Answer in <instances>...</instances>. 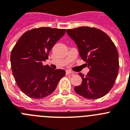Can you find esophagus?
I'll use <instances>...</instances> for the list:
<instances>
[{"mask_svg": "<svg viewBox=\"0 0 130 130\" xmlns=\"http://www.w3.org/2000/svg\"><path fill=\"white\" fill-rule=\"evenodd\" d=\"M73 74L74 73H73V72L69 71V70H67V71H66V74H67H67Z\"/></svg>", "mask_w": 130, "mask_h": 130, "instance_id": "34e87169", "label": "esophagus"}]
</instances>
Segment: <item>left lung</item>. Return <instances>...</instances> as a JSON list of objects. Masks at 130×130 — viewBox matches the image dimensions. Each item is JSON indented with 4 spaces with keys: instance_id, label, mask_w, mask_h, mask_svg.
<instances>
[{
    "instance_id": "obj_1",
    "label": "left lung",
    "mask_w": 130,
    "mask_h": 130,
    "mask_svg": "<svg viewBox=\"0 0 130 130\" xmlns=\"http://www.w3.org/2000/svg\"><path fill=\"white\" fill-rule=\"evenodd\" d=\"M67 33L75 42L81 58L90 69L86 76L78 73L82 81L74 87V91L86 99L102 98L111 90L118 73V54L115 44L96 28L80 27L67 29Z\"/></svg>"
}]
</instances>
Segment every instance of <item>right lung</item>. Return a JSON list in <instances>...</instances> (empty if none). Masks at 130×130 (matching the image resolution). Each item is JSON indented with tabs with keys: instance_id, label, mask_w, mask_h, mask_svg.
<instances>
[{
	"instance_id": "1",
	"label": "right lung",
	"mask_w": 130,
	"mask_h": 130,
	"mask_svg": "<svg viewBox=\"0 0 130 130\" xmlns=\"http://www.w3.org/2000/svg\"><path fill=\"white\" fill-rule=\"evenodd\" d=\"M66 29L40 27L25 32L11 52L12 73L17 85L26 95L42 99L52 93L65 75L63 69H53L42 62Z\"/></svg>"
}]
</instances>
